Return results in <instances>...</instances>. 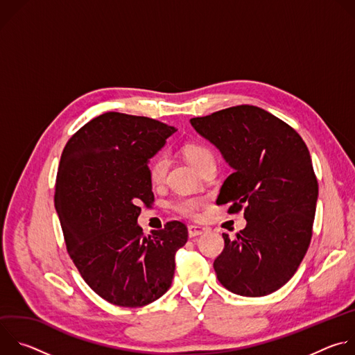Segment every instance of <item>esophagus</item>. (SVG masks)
Masks as SVG:
<instances>
[{
    "label": "esophagus",
    "mask_w": 355,
    "mask_h": 355,
    "mask_svg": "<svg viewBox=\"0 0 355 355\" xmlns=\"http://www.w3.org/2000/svg\"><path fill=\"white\" fill-rule=\"evenodd\" d=\"M205 232H207L205 227L198 226V225H189V226H188V234H189V237H196V236H199V234H202V233H205Z\"/></svg>",
    "instance_id": "1"
}]
</instances>
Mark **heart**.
<instances>
[{
    "label": "heart",
    "instance_id": "b5f03b06",
    "mask_svg": "<svg viewBox=\"0 0 355 355\" xmlns=\"http://www.w3.org/2000/svg\"><path fill=\"white\" fill-rule=\"evenodd\" d=\"M182 153L185 159L189 162V164L196 170H199L200 166L205 162H208L209 159H214L209 148L196 143L185 144L182 148ZM167 170H168V157L166 155H159L148 166V177L151 184L155 185L162 184L167 175ZM202 204H204V202H202V199L199 198H182L175 202L174 208L178 214L184 216H195L196 211Z\"/></svg>",
    "mask_w": 355,
    "mask_h": 355
}]
</instances>
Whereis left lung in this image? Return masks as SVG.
<instances>
[{
    "label": "left lung",
    "instance_id": "1",
    "mask_svg": "<svg viewBox=\"0 0 355 355\" xmlns=\"http://www.w3.org/2000/svg\"><path fill=\"white\" fill-rule=\"evenodd\" d=\"M189 122L233 171L216 204H230L229 214L244 207L247 220L233 240L223 233L216 277L237 295H270L292 278L312 239L319 187L309 150L289 125L252 105Z\"/></svg>",
    "mask_w": 355,
    "mask_h": 355
}]
</instances>
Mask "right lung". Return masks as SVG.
Wrapping results in <instances>:
<instances>
[{
	"label": "right lung",
	"mask_w": 355,
	"mask_h": 355,
	"mask_svg": "<svg viewBox=\"0 0 355 355\" xmlns=\"http://www.w3.org/2000/svg\"><path fill=\"white\" fill-rule=\"evenodd\" d=\"M174 132L155 119L107 112L62 153L55 207L67 251L89 288L116 306L140 308L163 296L188 239L177 220L150 236L137 223L139 205L155 200L148 162Z\"/></svg>",
	"instance_id": "right-lung-1"
}]
</instances>
